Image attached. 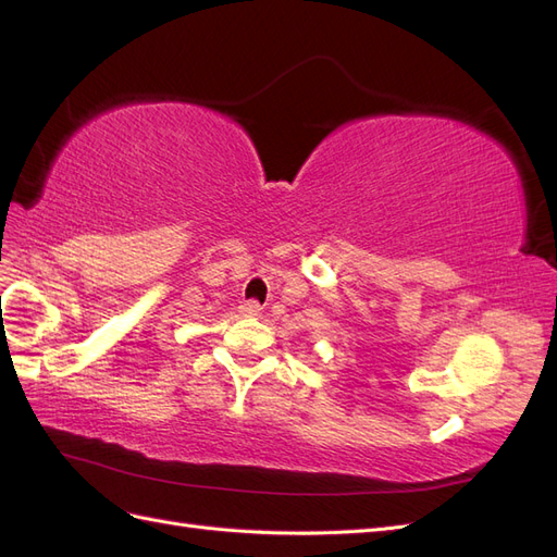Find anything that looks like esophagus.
Wrapping results in <instances>:
<instances>
[{
  "instance_id": "34e87169",
  "label": "esophagus",
  "mask_w": 557,
  "mask_h": 557,
  "mask_svg": "<svg viewBox=\"0 0 557 557\" xmlns=\"http://www.w3.org/2000/svg\"><path fill=\"white\" fill-rule=\"evenodd\" d=\"M262 311V307L258 305L256 299H248V301H244V305L239 307V313L244 315V318H252V315H258Z\"/></svg>"
}]
</instances>
